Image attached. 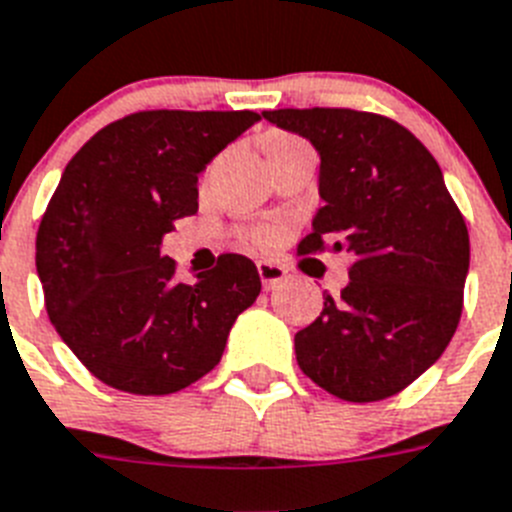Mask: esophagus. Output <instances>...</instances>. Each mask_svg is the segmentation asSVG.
Listing matches in <instances>:
<instances>
[{
    "instance_id": "obj_1",
    "label": "esophagus",
    "mask_w": 512,
    "mask_h": 512,
    "mask_svg": "<svg viewBox=\"0 0 512 512\" xmlns=\"http://www.w3.org/2000/svg\"><path fill=\"white\" fill-rule=\"evenodd\" d=\"M257 273H260V281H263V286L268 291H273L289 278V270L278 263H268V260H260V263H257Z\"/></svg>"
}]
</instances>
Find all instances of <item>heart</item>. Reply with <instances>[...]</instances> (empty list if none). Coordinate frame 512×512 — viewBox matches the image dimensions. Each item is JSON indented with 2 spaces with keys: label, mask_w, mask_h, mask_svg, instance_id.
<instances>
[{
  "label": "heart",
  "mask_w": 512,
  "mask_h": 512,
  "mask_svg": "<svg viewBox=\"0 0 512 512\" xmlns=\"http://www.w3.org/2000/svg\"><path fill=\"white\" fill-rule=\"evenodd\" d=\"M252 239H255L257 244H268L270 239H273V231H270V229H255V231H252Z\"/></svg>",
  "instance_id": "heart-1"
}]
</instances>
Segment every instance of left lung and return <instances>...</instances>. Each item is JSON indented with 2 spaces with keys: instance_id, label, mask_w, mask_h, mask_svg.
Wrapping results in <instances>:
<instances>
[{
  "instance_id": "obj_1",
  "label": "left lung",
  "mask_w": 512,
  "mask_h": 512,
  "mask_svg": "<svg viewBox=\"0 0 512 512\" xmlns=\"http://www.w3.org/2000/svg\"><path fill=\"white\" fill-rule=\"evenodd\" d=\"M320 153V197L299 255L349 252V286L294 336L296 362L330 395L372 403L409 388L463 312L468 229L435 156L403 124L354 109L263 111Z\"/></svg>"
}]
</instances>
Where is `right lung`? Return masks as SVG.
Masks as SVG:
<instances>
[{
	"mask_svg": "<svg viewBox=\"0 0 512 512\" xmlns=\"http://www.w3.org/2000/svg\"><path fill=\"white\" fill-rule=\"evenodd\" d=\"M260 119L255 111H137L67 163L36 236L46 312L90 375L169 395L221 362L234 320L260 294L255 263L218 257L176 281L163 234L197 213V174Z\"/></svg>",
	"mask_w": 512,
	"mask_h": 512,
	"instance_id": "obj_1",
	"label": "right lung"
}]
</instances>
